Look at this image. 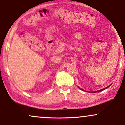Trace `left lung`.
Segmentation results:
<instances>
[{
	"label": "left lung",
	"instance_id": "1",
	"mask_svg": "<svg viewBox=\"0 0 125 125\" xmlns=\"http://www.w3.org/2000/svg\"><path fill=\"white\" fill-rule=\"evenodd\" d=\"M108 87H109V86H108ZM106 87V88L102 89H100V90H98V91H96V92H101V91H102V90H104V89H106V88H107V87Z\"/></svg>",
	"mask_w": 125,
	"mask_h": 125
}]
</instances>
